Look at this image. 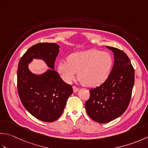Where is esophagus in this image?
Listing matches in <instances>:
<instances>
[{
  "label": "esophagus",
  "instance_id": "esophagus-1",
  "mask_svg": "<svg viewBox=\"0 0 148 148\" xmlns=\"http://www.w3.org/2000/svg\"><path fill=\"white\" fill-rule=\"evenodd\" d=\"M79 90V88H77L76 86H73V91L74 92H77Z\"/></svg>",
  "mask_w": 148,
  "mask_h": 148
}]
</instances>
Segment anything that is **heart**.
Returning a JSON list of instances; mask_svg holds the SVG:
<instances>
[{"mask_svg":"<svg viewBox=\"0 0 148 148\" xmlns=\"http://www.w3.org/2000/svg\"><path fill=\"white\" fill-rule=\"evenodd\" d=\"M113 65L110 54L92 49L69 55L67 61H61L58 71L66 82H70L78 73L81 83L88 87H95L107 79Z\"/></svg>","mask_w":148,"mask_h":148,"instance_id":"1","label":"heart"}]
</instances>
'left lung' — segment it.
Segmentation results:
<instances>
[{
	"instance_id": "1",
	"label": "left lung",
	"mask_w": 148,
	"mask_h": 148,
	"mask_svg": "<svg viewBox=\"0 0 148 148\" xmlns=\"http://www.w3.org/2000/svg\"><path fill=\"white\" fill-rule=\"evenodd\" d=\"M106 47L114 53V66L105 82L90 90L85 105L89 117L99 123L114 120L126 110L135 79L134 69L126 54L117 48Z\"/></svg>"
}]
</instances>
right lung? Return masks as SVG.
I'll list each match as a JSON object with an SVG mask.
<instances>
[{
	"label": "right lung",
	"instance_id": "right-lung-1",
	"mask_svg": "<svg viewBox=\"0 0 148 148\" xmlns=\"http://www.w3.org/2000/svg\"><path fill=\"white\" fill-rule=\"evenodd\" d=\"M59 48L54 43H36L22 56L17 70V90L23 106L33 116L44 122H53L60 117L73 92L72 86L54 70ZM33 58L43 59L51 69L42 75L32 74L28 63Z\"/></svg>",
	"mask_w": 148,
	"mask_h": 148
}]
</instances>
